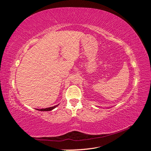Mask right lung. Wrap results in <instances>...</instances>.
I'll use <instances>...</instances> for the list:
<instances>
[{
	"mask_svg": "<svg viewBox=\"0 0 151 151\" xmlns=\"http://www.w3.org/2000/svg\"><path fill=\"white\" fill-rule=\"evenodd\" d=\"M59 105V104L55 105V106H52V107H50V108H43V109H36V110H38V111H51L53 110V109H55V108H57Z\"/></svg>",
	"mask_w": 151,
	"mask_h": 151,
	"instance_id": "right-lung-1",
	"label": "right lung"
}]
</instances>
